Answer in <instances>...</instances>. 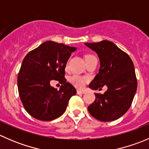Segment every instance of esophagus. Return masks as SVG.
Wrapping results in <instances>:
<instances>
[{
    "label": "esophagus",
    "instance_id": "obj_1",
    "mask_svg": "<svg viewBox=\"0 0 149 149\" xmlns=\"http://www.w3.org/2000/svg\"><path fill=\"white\" fill-rule=\"evenodd\" d=\"M77 94H85V91H81V90H77Z\"/></svg>",
    "mask_w": 149,
    "mask_h": 149
}]
</instances>
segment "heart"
<instances>
[{
  "instance_id": "heart-1",
  "label": "heart",
  "mask_w": 149,
  "mask_h": 149,
  "mask_svg": "<svg viewBox=\"0 0 149 149\" xmlns=\"http://www.w3.org/2000/svg\"><path fill=\"white\" fill-rule=\"evenodd\" d=\"M91 56H94L93 55H86L85 56V59H88V58ZM68 63H66V67L68 66ZM89 81V78L86 77V76H79V75H73L71 77H70L69 79V82L72 84L73 86H74L75 87L78 88H84L85 84L87 82Z\"/></svg>"
}]
</instances>
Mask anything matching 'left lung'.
Listing matches in <instances>:
<instances>
[{"label":"left lung","instance_id":"1","mask_svg":"<svg viewBox=\"0 0 149 149\" xmlns=\"http://www.w3.org/2000/svg\"><path fill=\"white\" fill-rule=\"evenodd\" d=\"M85 45L97 52L100 61L99 73L89 87L97 90L104 85L107 86L103 94L96 93L95 101L88 107V110L98 120H115L128 110L137 89L133 63L112 42L103 40Z\"/></svg>","mask_w":149,"mask_h":149}]
</instances>
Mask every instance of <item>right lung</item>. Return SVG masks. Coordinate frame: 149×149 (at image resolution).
Masks as SVG:
<instances>
[{"label": "right lung", "instance_id": "1", "mask_svg": "<svg viewBox=\"0 0 149 149\" xmlns=\"http://www.w3.org/2000/svg\"><path fill=\"white\" fill-rule=\"evenodd\" d=\"M76 48L47 41L28 52L18 74L19 97L26 112L42 121H50L65 112L69 100L76 94L73 85L66 82L65 68ZM62 84L59 90L50 81Z\"/></svg>", "mask_w": 149, "mask_h": 149}]
</instances>
